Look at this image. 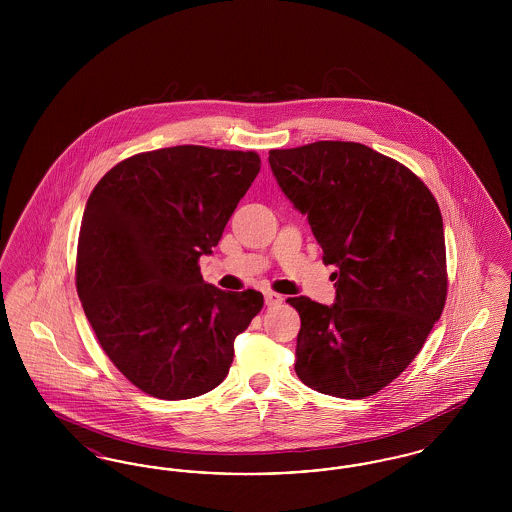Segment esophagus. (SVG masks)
Segmentation results:
<instances>
[{
	"label": "esophagus",
	"mask_w": 512,
	"mask_h": 512,
	"mask_svg": "<svg viewBox=\"0 0 512 512\" xmlns=\"http://www.w3.org/2000/svg\"><path fill=\"white\" fill-rule=\"evenodd\" d=\"M282 301H284V297H282L280 293L265 292V303H267V307H276V305H280Z\"/></svg>",
	"instance_id": "1"
}]
</instances>
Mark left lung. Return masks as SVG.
Segmentation results:
<instances>
[{
    "label": "left lung",
    "instance_id": "8db88e82",
    "mask_svg": "<svg viewBox=\"0 0 512 512\" xmlns=\"http://www.w3.org/2000/svg\"><path fill=\"white\" fill-rule=\"evenodd\" d=\"M268 163L307 215L322 261L338 267L332 305L288 299L301 317L295 372L320 393L368 397L411 365L441 317L447 265L438 201L407 167L355 142L270 149Z\"/></svg>",
    "mask_w": 512,
    "mask_h": 512
}]
</instances>
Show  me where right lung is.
Masks as SVG:
<instances>
[{"instance_id": "right-lung-1", "label": "right lung", "mask_w": 512, "mask_h": 512, "mask_svg": "<svg viewBox=\"0 0 512 512\" xmlns=\"http://www.w3.org/2000/svg\"><path fill=\"white\" fill-rule=\"evenodd\" d=\"M255 151L176 146L138 153L88 197L76 290L99 345L144 393L215 390L263 293L222 292L199 272L259 174Z\"/></svg>"}]
</instances>
